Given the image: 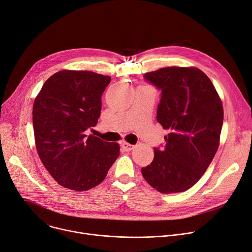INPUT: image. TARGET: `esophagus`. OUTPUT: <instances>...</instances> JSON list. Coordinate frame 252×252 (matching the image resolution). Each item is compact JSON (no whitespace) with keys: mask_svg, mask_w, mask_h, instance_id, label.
<instances>
[{"mask_svg":"<svg viewBox=\"0 0 252 252\" xmlns=\"http://www.w3.org/2000/svg\"><path fill=\"white\" fill-rule=\"evenodd\" d=\"M122 147L125 149V151H130V150L134 149L135 146H134V145L126 143V142H123V143H122Z\"/></svg>","mask_w":252,"mask_h":252,"instance_id":"34e87169","label":"esophagus"}]
</instances>
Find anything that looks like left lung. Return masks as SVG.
I'll return each mask as SVG.
<instances>
[{
  "instance_id": "8db88e82",
  "label": "left lung",
  "mask_w": 252,
  "mask_h": 252,
  "mask_svg": "<svg viewBox=\"0 0 252 252\" xmlns=\"http://www.w3.org/2000/svg\"><path fill=\"white\" fill-rule=\"evenodd\" d=\"M144 78L161 91L156 119L169 133L142 175L160 193L184 192L199 181L218 151L221 101L208 76L195 67H164Z\"/></svg>"
}]
</instances>
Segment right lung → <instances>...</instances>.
<instances>
[{"instance_id": "right-lung-1", "label": "right lung", "mask_w": 252, "mask_h": 252, "mask_svg": "<svg viewBox=\"0 0 252 252\" xmlns=\"http://www.w3.org/2000/svg\"><path fill=\"white\" fill-rule=\"evenodd\" d=\"M110 81V76L92 71H58L47 79L34 100L37 154L64 188L87 191L96 187L119 156L117 143L85 135L98 123L101 97Z\"/></svg>"}]
</instances>
